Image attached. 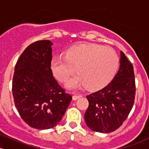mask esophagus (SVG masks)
Listing matches in <instances>:
<instances>
[{
	"mask_svg": "<svg viewBox=\"0 0 149 149\" xmlns=\"http://www.w3.org/2000/svg\"><path fill=\"white\" fill-rule=\"evenodd\" d=\"M81 95H73V100H74V101H76V100H77L78 98H81Z\"/></svg>",
	"mask_w": 149,
	"mask_h": 149,
	"instance_id": "1",
	"label": "esophagus"
}]
</instances>
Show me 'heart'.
<instances>
[{
	"label": "heart",
	"mask_w": 149,
	"mask_h": 149,
	"mask_svg": "<svg viewBox=\"0 0 149 149\" xmlns=\"http://www.w3.org/2000/svg\"><path fill=\"white\" fill-rule=\"evenodd\" d=\"M119 62L118 56L111 48L85 44L68 48L64 57L54 56L50 61V70L59 82L66 83L74 69L77 75L71 79L67 87L76 89L84 86L87 90L95 91L112 81Z\"/></svg>",
	"instance_id": "1"
}]
</instances>
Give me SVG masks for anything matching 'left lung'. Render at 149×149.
<instances>
[{
    "label": "left lung",
    "mask_w": 149,
    "mask_h": 149,
    "mask_svg": "<svg viewBox=\"0 0 149 149\" xmlns=\"http://www.w3.org/2000/svg\"><path fill=\"white\" fill-rule=\"evenodd\" d=\"M133 65L120 52L119 70L107 87L87 95L86 124L97 132L109 133L118 129L131 112L135 98Z\"/></svg>",
    "instance_id": "left-lung-1"
}]
</instances>
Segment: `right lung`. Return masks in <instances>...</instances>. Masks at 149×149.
<instances>
[{
    "instance_id": "1",
    "label": "right lung",
    "mask_w": 149,
    "mask_h": 149,
    "mask_svg": "<svg viewBox=\"0 0 149 149\" xmlns=\"http://www.w3.org/2000/svg\"><path fill=\"white\" fill-rule=\"evenodd\" d=\"M51 45L48 40L29 45L17 62L12 79L15 107L22 119L37 129L56 126L72 100L50 70Z\"/></svg>"
}]
</instances>
